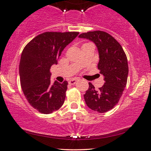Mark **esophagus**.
<instances>
[{
  "instance_id": "obj_1",
  "label": "esophagus",
  "mask_w": 151,
  "mask_h": 151,
  "mask_svg": "<svg viewBox=\"0 0 151 151\" xmlns=\"http://www.w3.org/2000/svg\"><path fill=\"white\" fill-rule=\"evenodd\" d=\"M77 79H75V78H73V79H71V80H70L69 81H68V83L69 84H70V85H75L76 83V81H77Z\"/></svg>"
}]
</instances>
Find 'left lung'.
<instances>
[{
  "mask_svg": "<svg viewBox=\"0 0 151 151\" xmlns=\"http://www.w3.org/2000/svg\"><path fill=\"white\" fill-rule=\"evenodd\" d=\"M79 38L94 42L99 52L98 68L105 83L99 90L89 83L84 94L86 105L93 111L105 113L118 103L127 86L129 73L126 54L120 44L107 33L101 31L81 33Z\"/></svg>",
  "mask_w": 151,
  "mask_h": 151,
  "instance_id": "obj_1",
  "label": "left lung"
}]
</instances>
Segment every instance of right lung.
<instances>
[{
	"mask_svg": "<svg viewBox=\"0 0 151 151\" xmlns=\"http://www.w3.org/2000/svg\"><path fill=\"white\" fill-rule=\"evenodd\" d=\"M78 32H46L25 46L19 65L20 84L29 103L42 114L58 110L64 103L68 82L51 83L50 67L57 64L63 49Z\"/></svg>",
	"mask_w": 151,
	"mask_h": 151,
	"instance_id": "right-lung-1",
	"label": "right lung"
}]
</instances>
